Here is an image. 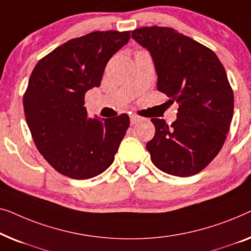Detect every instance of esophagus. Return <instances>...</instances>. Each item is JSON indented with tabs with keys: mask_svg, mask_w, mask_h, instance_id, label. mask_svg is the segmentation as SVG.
Masks as SVG:
<instances>
[{
	"mask_svg": "<svg viewBox=\"0 0 251 251\" xmlns=\"http://www.w3.org/2000/svg\"><path fill=\"white\" fill-rule=\"evenodd\" d=\"M129 118H130V125H135L136 123L140 121V117L136 115H130Z\"/></svg>",
	"mask_w": 251,
	"mask_h": 251,
	"instance_id": "34e87169",
	"label": "esophagus"
}]
</instances>
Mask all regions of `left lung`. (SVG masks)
<instances>
[{
	"label": "left lung",
	"instance_id": "obj_1",
	"mask_svg": "<svg viewBox=\"0 0 251 251\" xmlns=\"http://www.w3.org/2000/svg\"><path fill=\"white\" fill-rule=\"evenodd\" d=\"M132 37L152 56L158 91L178 103L172 125L151 119V160L167 174L196 175L217 156L230 129L234 98L226 72L210 49L173 28H137Z\"/></svg>",
	"mask_w": 251,
	"mask_h": 251
}]
</instances>
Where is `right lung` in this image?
I'll return each mask as SVG.
<instances>
[{
  "label": "right lung",
  "mask_w": 251,
  "mask_h": 251,
  "mask_svg": "<svg viewBox=\"0 0 251 251\" xmlns=\"http://www.w3.org/2000/svg\"><path fill=\"white\" fill-rule=\"evenodd\" d=\"M129 37V31H93L35 66L24 94L25 117L37 150L60 174L87 179L114 162L129 117L87 118L84 98L100 86L108 61Z\"/></svg>",
  "instance_id": "1"
}]
</instances>
